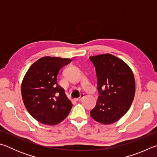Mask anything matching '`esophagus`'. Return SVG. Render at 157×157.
Here are the masks:
<instances>
[{
  "label": "esophagus",
  "mask_w": 157,
  "mask_h": 157,
  "mask_svg": "<svg viewBox=\"0 0 157 157\" xmlns=\"http://www.w3.org/2000/svg\"><path fill=\"white\" fill-rule=\"evenodd\" d=\"M84 94H81V95H80V96H79V98H76V100H78V101H79V100H82V98H84Z\"/></svg>",
  "instance_id": "1"
}]
</instances>
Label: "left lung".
Segmentation results:
<instances>
[{"instance_id":"left-lung-1","label":"left lung","mask_w":157,"mask_h":157,"mask_svg":"<svg viewBox=\"0 0 157 157\" xmlns=\"http://www.w3.org/2000/svg\"><path fill=\"white\" fill-rule=\"evenodd\" d=\"M95 68L98 96L90 111L95 121L112 124L125 114L134 100L135 79L132 71L123 60L111 54L89 57Z\"/></svg>"}]
</instances>
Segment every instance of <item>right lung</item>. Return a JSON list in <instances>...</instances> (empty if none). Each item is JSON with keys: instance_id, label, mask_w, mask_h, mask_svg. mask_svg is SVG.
<instances>
[{"instance_id": "obj_1", "label": "right lung", "mask_w": 157, "mask_h": 157, "mask_svg": "<svg viewBox=\"0 0 157 157\" xmlns=\"http://www.w3.org/2000/svg\"><path fill=\"white\" fill-rule=\"evenodd\" d=\"M71 59L44 57L28 69L21 84L25 107L39 123L49 125L59 123L66 118L73 104L57 84V75Z\"/></svg>"}]
</instances>
